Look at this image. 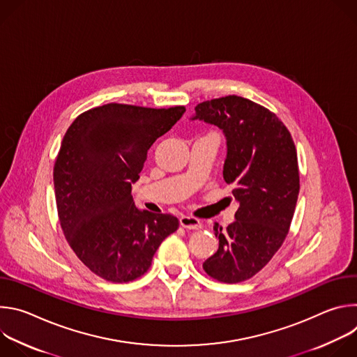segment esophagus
<instances>
[{
  "instance_id": "obj_1",
  "label": "esophagus",
  "mask_w": 357,
  "mask_h": 357,
  "mask_svg": "<svg viewBox=\"0 0 357 357\" xmlns=\"http://www.w3.org/2000/svg\"><path fill=\"white\" fill-rule=\"evenodd\" d=\"M179 223L183 229H189V230H197L203 226V223L199 219L192 218V216H181Z\"/></svg>"
}]
</instances>
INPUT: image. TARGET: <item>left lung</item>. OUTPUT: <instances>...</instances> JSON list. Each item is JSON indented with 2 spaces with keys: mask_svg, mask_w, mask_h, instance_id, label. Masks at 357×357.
Listing matches in <instances>:
<instances>
[{
  "mask_svg": "<svg viewBox=\"0 0 357 357\" xmlns=\"http://www.w3.org/2000/svg\"><path fill=\"white\" fill-rule=\"evenodd\" d=\"M190 120L223 131V178L238 203L227 230L213 225L219 248L203 270L220 282L245 281L273 259L288 233L299 193L294 141L274 113L238 96L197 105Z\"/></svg>",
  "mask_w": 357,
  "mask_h": 357,
  "instance_id": "obj_1",
  "label": "left lung"
}]
</instances>
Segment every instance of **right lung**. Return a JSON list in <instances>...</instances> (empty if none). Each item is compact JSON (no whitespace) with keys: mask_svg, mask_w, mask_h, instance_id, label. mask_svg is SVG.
<instances>
[{"mask_svg":"<svg viewBox=\"0 0 357 357\" xmlns=\"http://www.w3.org/2000/svg\"><path fill=\"white\" fill-rule=\"evenodd\" d=\"M185 113L106 105L80 114L66 131L54 168L58 215L69 245L96 275L128 282L179 222L137 209L131 196L146 152Z\"/></svg>","mask_w":357,"mask_h":357,"instance_id":"obj_1","label":"right lung"}]
</instances>
